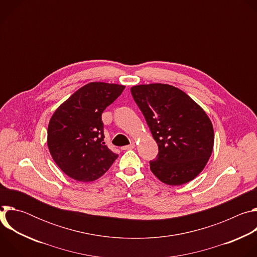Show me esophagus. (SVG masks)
Instances as JSON below:
<instances>
[{"label": "esophagus", "instance_id": "34e87169", "mask_svg": "<svg viewBox=\"0 0 257 257\" xmlns=\"http://www.w3.org/2000/svg\"><path fill=\"white\" fill-rule=\"evenodd\" d=\"M134 148H135V143H134V142H132V143H130L129 145L123 146L122 150H123V151H128V150H132V149H134Z\"/></svg>", "mask_w": 257, "mask_h": 257}]
</instances>
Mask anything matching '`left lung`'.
<instances>
[{"label":"left lung","mask_w":257,"mask_h":257,"mask_svg":"<svg viewBox=\"0 0 257 257\" xmlns=\"http://www.w3.org/2000/svg\"><path fill=\"white\" fill-rule=\"evenodd\" d=\"M132 96L159 145L154 175L179 186L196 178L206 166L214 142L213 127L204 109L181 89L162 83L131 87Z\"/></svg>","instance_id":"left-lung-1"}]
</instances>
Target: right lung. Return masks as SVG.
Masks as SVG:
<instances>
[{"instance_id":"right-lung-1","label":"right lung","mask_w":257,"mask_h":257,"mask_svg":"<svg viewBox=\"0 0 257 257\" xmlns=\"http://www.w3.org/2000/svg\"><path fill=\"white\" fill-rule=\"evenodd\" d=\"M124 88L115 83H87L61 103L51 117L48 148L55 163L70 178L94 181L118 158L103 141L101 114Z\"/></svg>"}]
</instances>
